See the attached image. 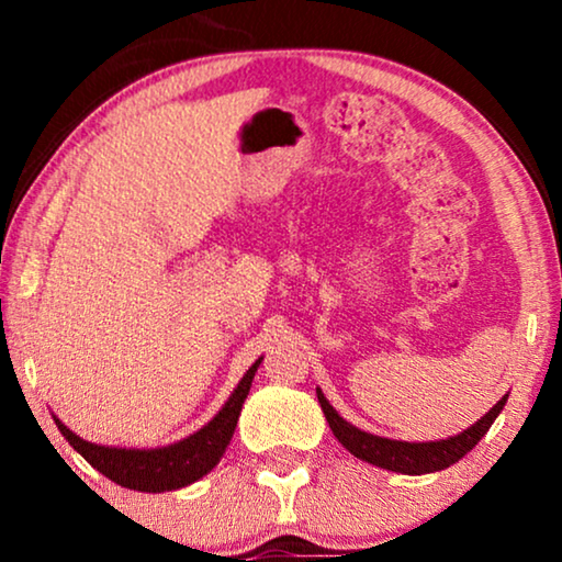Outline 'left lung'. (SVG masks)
Returning a JSON list of instances; mask_svg holds the SVG:
<instances>
[{
    "mask_svg": "<svg viewBox=\"0 0 562 562\" xmlns=\"http://www.w3.org/2000/svg\"><path fill=\"white\" fill-rule=\"evenodd\" d=\"M506 396L498 398V404L486 414V417H481L473 427L463 429V432L456 437H448V440H437V442H402V440H389V437H379L352 427L350 422H345L340 414L329 406L325 394L317 389L322 412H325L329 429H333V435L342 442V448L350 450L356 458L366 460V463L386 468V471L404 473V475L445 471V468L458 463V460L463 458L465 452H471L475 445L481 442V437L488 432V427L494 425V419L504 409Z\"/></svg>",
    "mask_w": 562,
    "mask_h": 562,
    "instance_id": "8db88e82",
    "label": "left lung"
}]
</instances>
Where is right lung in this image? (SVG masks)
<instances>
[{
    "label": "right lung",
    "instance_id": "1",
    "mask_svg": "<svg viewBox=\"0 0 562 562\" xmlns=\"http://www.w3.org/2000/svg\"><path fill=\"white\" fill-rule=\"evenodd\" d=\"M248 368V373L243 375V381L237 383V389L229 394V398L222 406L217 417L210 425H204L199 432H194L187 440L166 445V448L156 450H125V448H104V445H94L81 440L79 435H74L64 422L56 419L60 435L66 437L68 445H74V450L87 460L89 465H94L99 473L106 479L120 483V486L133 488V491H148V494H160V491H173L183 488L189 483H194L212 471L220 463L222 452L233 440V432L237 427V417H240L243 402L248 398L252 375H256L258 366Z\"/></svg>",
    "mask_w": 562,
    "mask_h": 562
}]
</instances>
